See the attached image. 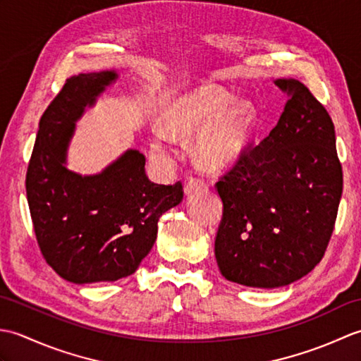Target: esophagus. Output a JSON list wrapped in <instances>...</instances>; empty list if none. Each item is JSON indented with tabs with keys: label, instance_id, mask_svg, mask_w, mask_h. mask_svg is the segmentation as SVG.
Returning <instances> with one entry per match:
<instances>
[{
	"label": "esophagus",
	"instance_id": "34e87169",
	"mask_svg": "<svg viewBox=\"0 0 361 361\" xmlns=\"http://www.w3.org/2000/svg\"><path fill=\"white\" fill-rule=\"evenodd\" d=\"M203 189H206V183L203 178H189L185 186V192L186 195H190L197 192V190H203Z\"/></svg>",
	"mask_w": 361,
	"mask_h": 361
}]
</instances>
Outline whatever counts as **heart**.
<instances>
[{
    "label": "heart",
    "instance_id": "1",
    "mask_svg": "<svg viewBox=\"0 0 361 361\" xmlns=\"http://www.w3.org/2000/svg\"><path fill=\"white\" fill-rule=\"evenodd\" d=\"M231 97L217 85H203L176 94L161 113L163 130L152 137V155L158 159L169 158L173 142L171 135L188 136L204 126L195 142L197 157L214 169L239 161L251 140L252 113L247 102H231Z\"/></svg>",
    "mask_w": 361,
    "mask_h": 361
}]
</instances>
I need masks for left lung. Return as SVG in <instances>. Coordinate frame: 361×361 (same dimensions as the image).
Listing matches in <instances>:
<instances>
[{
	"label": "left lung",
	"mask_w": 361,
	"mask_h": 361,
	"mask_svg": "<svg viewBox=\"0 0 361 361\" xmlns=\"http://www.w3.org/2000/svg\"><path fill=\"white\" fill-rule=\"evenodd\" d=\"M274 85L290 97L278 124L216 183L224 202L214 248L220 273L257 288L288 286L319 264L343 192L327 110L301 82Z\"/></svg>",
	"instance_id": "left-lung-1"
}]
</instances>
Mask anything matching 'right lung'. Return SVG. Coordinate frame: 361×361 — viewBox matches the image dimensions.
Here are the masks:
<instances>
[{"instance_id":"1","label":"right lung","mask_w":361,"mask_h":361,"mask_svg":"<svg viewBox=\"0 0 361 361\" xmlns=\"http://www.w3.org/2000/svg\"><path fill=\"white\" fill-rule=\"evenodd\" d=\"M116 79V71L66 79L43 113L27 166L38 247L54 271L74 283L133 274L157 240L159 217L183 200L180 181L166 186L149 180L140 150L124 152L96 175L82 176L65 166L75 122Z\"/></svg>"}]
</instances>
